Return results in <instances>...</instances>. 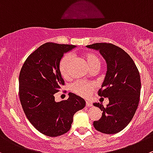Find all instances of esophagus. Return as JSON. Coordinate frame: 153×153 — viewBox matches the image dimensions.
<instances>
[{
  "mask_svg": "<svg viewBox=\"0 0 153 153\" xmlns=\"http://www.w3.org/2000/svg\"><path fill=\"white\" fill-rule=\"evenodd\" d=\"M85 105H86V107H92V102L90 101H86V102H85Z\"/></svg>",
  "mask_w": 153,
  "mask_h": 153,
  "instance_id": "34e87169",
  "label": "esophagus"
}]
</instances>
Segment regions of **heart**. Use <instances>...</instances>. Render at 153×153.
I'll list each match as a JSON object with an SVG mask.
<instances>
[{
    "mask_svg": "<svg viewBox=\"0 0 153 153\" xmlns=\"http://www.w3.org/2000/svg\"><path fill=\"white\" fill-rule=\"evenodd\" d=\"M84 59L86 61L90 70L93 68H98L101 66V61L98 56L91 52L84 54ZM72 59L71 54H66L61 59L59 64V71L61 76L64 79H68L70 76V67ZM94 88V85L84 81H76L71 85V90L75 94L82 97H88L91 94V90Z\"/></svg>",
    "mask_w": 153,
    "mask_h": 153,
    "instance_id": "obj_1",
    "label": "heart"
}]
</instances>
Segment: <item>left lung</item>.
I'll use <instances>...</instances> for the list:
<instances>
[{"label":"left lung","mask_w":153,"mask_h":153,"mask_svg":"<svg viewBox=\"0 0 153 153\" xmlns=\"http://www.w3.org/2000/svg\"><path fill=\"white\" fill-rule=\"evenodd\" d=\"M86 47L98 51L107 63L98 94L108 97L109 104L106 107L100 103L93 104L103 111L93 126L104 134L118 133L129 124L137 109L141 88L139 71L128 54L115 45L97 43Z\"/></svg>","instance_id":"obj_1"}]
</instances>
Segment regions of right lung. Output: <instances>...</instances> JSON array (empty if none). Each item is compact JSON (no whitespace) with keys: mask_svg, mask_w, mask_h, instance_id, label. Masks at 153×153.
<instances>
[{"mask_svg":"<svg viewBox=\"0 0 153 153\" xmlns=\"http://www.w3.org/2000/svg\"><path fill=\"white\" fill-rule=\"evenodd\" d=\"M76 47L44 43L27 57L20 71L22 107L32 126L46 136L67 133L71 129L74 115L85 106L83 98L71 92L65 101H55V94L65 84L59 71V62L64 54Z\"/></svg>","mask_w":153,"mask_h":153,"instance_id":"obj_1","label":"right lung"}]
</instances>
